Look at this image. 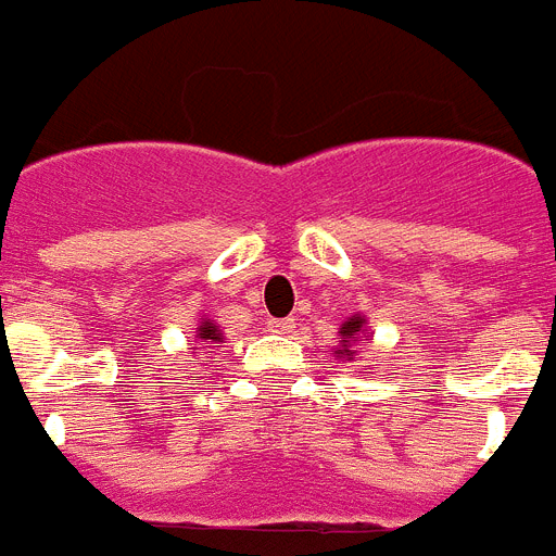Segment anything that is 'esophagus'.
Segmentation results:
<instances>
[{
	"instance_id": "obj_1",
	"label": "esophagus",
	"mask_w": 556,
	"mask_h": 556,
	"mask_svg": "<svg viewBox=\"0 0 556 556\" xmlns=\"http://www.w3.org/2000/svg\"><path fill=\"white\" fill-rule=\"evenodd\" d=\"M267 328L273 333H292L294 328H298V323H294L292 317H287V320H269Z\"/></svg>"
}]
</instances>
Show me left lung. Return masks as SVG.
Returning <instances> with one entry per match:
<instances>
[{
	"label": "left lung",
	"mask_w": 556,
	"mask_h": 556,
	"mask_svg": "<svg viewBox=\"0 0 556 556\" xmlns=\"http://www.w3.org/2000/svg\"><path fill=\"white\" fill-rule=\"evenodd\" d=\"M362 331H365V317L362 314H353L351 320L342 323V328H339V351H333L342 362H351L356 356L353 345L358 342V333Z\"/></svg>",
	"instance_id": "1"
}]
</instances>
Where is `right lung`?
<instances>
[{
  "instance_id": "1",
  "label": "right lung",
  "mask_w": 556,
  "mask_h": 556,
  "mask_svg": "<svg viewBox=\"0 0 556 556\" xmlns=\"http://www.w3.org/2000/svg\"><path fill=\"white\" fill-rule=\"evenodd\" d=\"M198 339H200V345L208 351V348H219V342H223V333H219V328L214 326V323L205 320L203 326L198 328ZM194 351H198V348H194Z\"/></svg>"
}]
</instances>
